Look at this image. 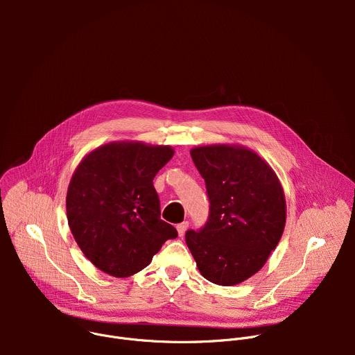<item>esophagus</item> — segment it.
I'll return each mask as SVG.
<instances>
[{
  "label": "esophagus",
  "instance_id": "1",
  "mask_svg": "<svg viewBox=\"0 0 355 355\" xmlns=\"http://www.w3.org/2000/svg\"><path fill=\"white\" fill-rule=\"evenodd\" d=\"M188 226H189V223H188V222H182V223L177 225V232H178V236H180V237H182V236L185 234V232H187Z\"/></svg>",
  "mask_w": 355,
  "mask_h": 355
}]
</instances>
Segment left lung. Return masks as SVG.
Listing matches in <instances>:
<instances>
[{
    "label": "left lung",
    "mask_w": 355,
    "mask_h": 355,
    "mask_svg": "<svg viewBox=\"0 0 355 355\" xmlns=\"http://www.w3.org/2000/svg\"><path fill=\"white\" fill-rule=\"evenodd\" d=\"M205 180L209 216L185 241L208 281L230 286L254 275L277 247L285 226V196L271 167L236 146L191 150Z\"/></svg>",
    "instance_id": "left-lung-1"
}]
</instances>
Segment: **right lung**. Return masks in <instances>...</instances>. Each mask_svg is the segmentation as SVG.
Returning a JSON list of instances; mask_svg holds the SVG:
<instances>
[{
	"label": "right lung",
	"instance_id": "1",
	"mask_svg": "<svg viewBox=\"0 0 355 355\" xmlns=\"http://www.w3.org/2000/svg\"><path fill=\"white\" fill-rule=\"evenodd\" d=\"M168 146L111 143L77 167L67 191V220L85 257L123 278L147 267L174 226L160 219L156 174L170 162Z\"/></svg>",
	"mask_w": 355,
	"mask_h": 355
}]
</instances>
